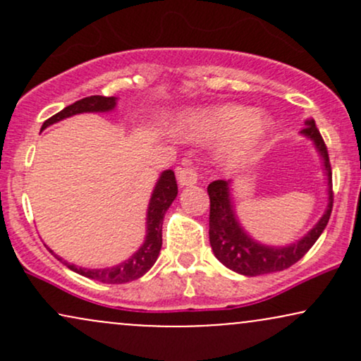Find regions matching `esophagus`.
<instances>
[{
	"instance_id": "obj_1",
	"label": "esophagus",
	"mask_w": 361,
	"mask_h": 361,
	"mask_svg": "<svg viewBox=\"0 0 361 361\" xmlns=\"http://www.w3.org/2000/svg\"><path fill=\"white\" fill-rule=\"evenodd\" d=\"M176 176H178V183H180V186H193L198 180L197 169L192 166L180 168L176 171Z\"/></svg>"
}]
</instances>
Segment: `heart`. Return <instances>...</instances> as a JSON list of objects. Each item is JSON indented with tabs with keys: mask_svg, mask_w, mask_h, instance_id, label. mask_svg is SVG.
<instances>
[{
	"mask_svg": "<svg viewBox=\"0 0 361 361\" xmlns=\"http://www.w3.org/2000/svg\"><path fill=\"white\" fill-rule=\"evenodd\" d=\"M185 135L197 140L219 139L215 159L224 168H238L251 157L270 132V122L258 111L239 105L193 110L180 122Z\"/></svg>",
	"mask_w": 361,
	"mask_h": 361,
	"instance_id": "1",
	"label": "heart"
}]
</instances>
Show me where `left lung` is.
<instances>
[{
    "instance_id": "left-lung-1",
    "label": "left lung",
    "mask_w": 361,
    "mask_h": 361,
    "mask_svg": "<svg viewBox=\"0 0 361 361\" xmlns=\"http://www.w3.org/2000/svg\"><path fill=\"white\" fill-rule=\"evenodd\" d=\"M300 134L312 140L314 147L317 149L322 159V169L327 180V207L316 226L299 241L287 244V246H268V244L258 243L246 233L235 215L233 195H231V180L212 181L207 188L210 197V246H212L215 258L221 261L224 267L239 275L258 276L287 270L314 246L329 222L331 210H333V173H331L327 147L312 118L305 120V127L302 128Z\"/></svg>"
}]
</instances>
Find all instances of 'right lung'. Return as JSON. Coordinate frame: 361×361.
<instances>
[{
	"label": "right lung",
	"mask_w": 361,
	"mask_h": 361,
	"mask_svg": "<svg viewBox=\"0 0 361 361\" xmlns=\"http://www.w3.org/2000/svg\"><path fill=\"white\" fill-rule=\"evenodd\" d=\"M117 105V98L115 97H100V94H94V97L82 98L78 100L73 105L66 106L64 110H61L59 114L52 115L51 118H47L44 122L42 130L47 128L52 123L61 122V120L73 117L78 114H103V111H111ZM178 195V185L175 173L171 169L161 173V176L157 178L154 190H152L151 200H149L147 207V215H146V239H144L142 246L139 247L130 258L122 261V263L115 264V267L109 268H82L76 267V264L68 263L57 255H54L52 250H49L56 256L57 259L62 261L69 270L80 273V275L86 276V279L102 281V283H127V281L137 280L144 273H147L152 268V264L156 263L157 256H159L161 244H163V219L169 205L173 204V200Z\"/></svg>",
	"instance_id": "1"
}]
</instances>
